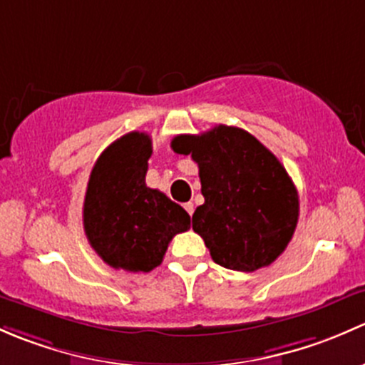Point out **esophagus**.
<instances>
[{
	"instance_id": "1",
	"label": "esophagus",
	"mask_w": 365,
	"mask_h": 365,
	"mask_svg": "<svg viewBox=\"0 0 365 365\" xmlns=\"http://www.w3.org/2000/svg\"><path fill=\"white\" fill-rule=\"evenodd\" d=\"M184 209H186V212L190 214H193V210H195V207H193V204H191V202H186V204H184Z\"/></svg>"
}]
</instances>
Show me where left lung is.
Wrapping results in <instances>:
<instances>
[{
  "label": "left lung",
  "mask_w": 365,
  "mask_h": 365,
  "mask_svg": "<svg viewBox=\"0 0 365 365\" xmlns=\"http://www.w3.org/2000/svg\"><path fill=\"white\" fill-rule=\"evenodd\" d=\"M172 148L198 163L205 202L191 223L212 260L240 272L272 264L299 220V193L281 161L246 130L225 125L175 137Z\"/></svg>",
  "instance_id": "obj_1"
}]
</instances>
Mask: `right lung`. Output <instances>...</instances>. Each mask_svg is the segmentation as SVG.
<instances>
[{
    "label": "right lung",
    "instance_id": "right-lung-1",
    "mask_svg": "<svg viewBox=\"0 0 365 365\" xmlns=\"http://www.w3.org/2000/svg\"><path fill=\"white\" fill-rule=\"evenodd\" d=\"M153 140L131 131L112 142L93 167L84 198V232L105 264L149 272L163 262L174 235L190 228V214L145 186Z\"/></svg>",
    "mask_w": 365,
    "mask_h": 365
}]
</instances>
